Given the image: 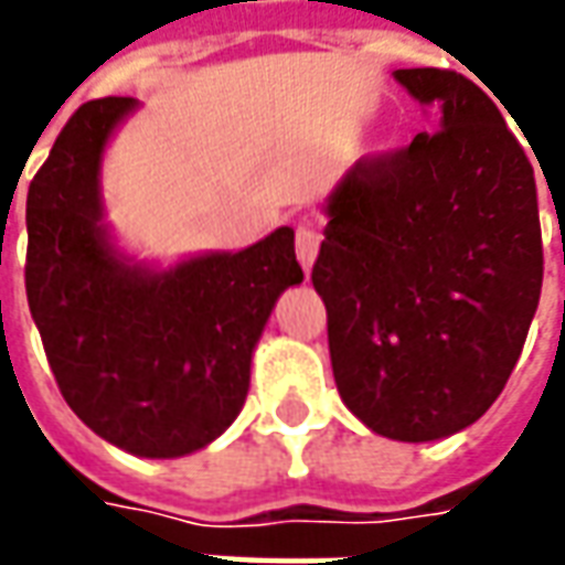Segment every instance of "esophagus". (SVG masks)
<instances>
[{"instance_id": "34e87169", "label": "esophagus", "mask_w": 565, "mask_h": 565, "mask_svg": "<svg viewBox=\"0 0 565 565\" xmlns=\"http://www.w3.org/2000/svg\"><path fill=\"white\" fill-rule=\"evenodd\" d=\"M318 247H320V233L315 226H296V257L302 263V269H311V263L318 257Z\"/></svg>"}]
</instances>
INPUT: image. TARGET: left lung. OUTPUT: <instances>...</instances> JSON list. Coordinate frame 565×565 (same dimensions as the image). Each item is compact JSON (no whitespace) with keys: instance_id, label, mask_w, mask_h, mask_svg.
<instances>
[{"instance_id":"1","label":"left lung","mask_w":565,"mask_h":565,"mask_svg":"<svg viewBox=\"0 0 565 565\" xmlns=\"http://www.w3.org/2000/svg\"><path fill=\"white\" fill-rule=\"evenodd\" d=\"M393 75L433 127L332 190L311 284L344 405L379 436L433 441L505 387L542 294V226L533 166L493 99L450 68Z\"/></svg>"}]
</instances>
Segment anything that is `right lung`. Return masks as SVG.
<instances>
[{"label":"right lung","instance_id":"right-lung-1","mask_svg":"<svg viewBox=\"0 0 565 565\" xmlns=\"http://www.w3.org/2000/svg\"><path fill=\"white\" fill-rule=\"evenodd\" d=\"M129 96L68 117L26 193V299L68 408L139 457H184L233 424L275 299L302 281L294 230L169 271L129 266L103 221L105 141Z\"/></svg>","mask_w":565,"mask_h":565}]
</instances>
